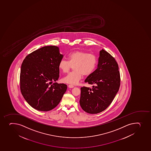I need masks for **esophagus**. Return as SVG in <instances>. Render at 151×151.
<instances>
[{
    "mask_svg": "<svg viewBox=\"0 0 151 151\" xmlns=\"http://www.w3.org/2000/svg\"><path fill=\"white\" fill-rule=\"evenodd\" d=\"M68 87L69 88H73L74 87V86L73 85H69Z\"/></svg>",
    "mask_w": 151,
    "mask_h": 151,
    "instance_id": "esophagus-1",
    "label": "esophagus"
}]
</instances>
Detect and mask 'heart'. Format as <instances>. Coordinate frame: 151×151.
<instances>
[{"label":"heart","instance_id":"obj_1","mask_svg":"<svg viewBox=\"0 0 151 151\" xmlns=\"http://www.w3.org/2000/svg\"><path fill=\"white\" fill-rule=\"evenodd\" d=\"M98 58L87 51L76 50L68 55V61L62 59L58 63V68L67 73L73 66V71L62 78L63 82L75 85L79 82L83 75L89 76L95 72L98 66Z\"/></svg>","mask_w":151,"mask_h":151}]
</instances>
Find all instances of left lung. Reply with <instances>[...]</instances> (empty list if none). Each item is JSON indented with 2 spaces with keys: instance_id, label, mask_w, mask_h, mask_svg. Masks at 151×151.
Returning <instances> with one entry per match:
<instances>
[{
  "instance_id": "left-lung-1",
  "label": "left lung",
  "mask_w": 151,
  "mask_h": 151,
  "mask_svg": "<svg viewBox=\"0 0 151 151\" xmlns=\"http://www.w3.org/2000/svg\"><path fill=\"white\" fill-rule=\"evenodd\" d=\"M98 68L85 82L95 85L93 88H81L80 104L85 112L96 114L104 111L112 103L120 85L118 64L104 50L100 51Z\"/></svg>"
}]
</instances>
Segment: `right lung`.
<instances>
[{
    "instance_id": "1",
    "label": "right lung",
    "mask_w": 151,
    "mask_h": 151,
    "mask_svg": "<svg viewBox=\"0 0 151 151\" xmlns=\"http://www.w3.org/2000/svg\"><path fill=\"white\" fill-rule=\"evenodd\" d=\"M63 55L59 47L45 46L27 55L20 75V90L27 102L38 111H50L60 103L67 90L66 84H58V63Z\"/></svg>"
}]
</instances>
